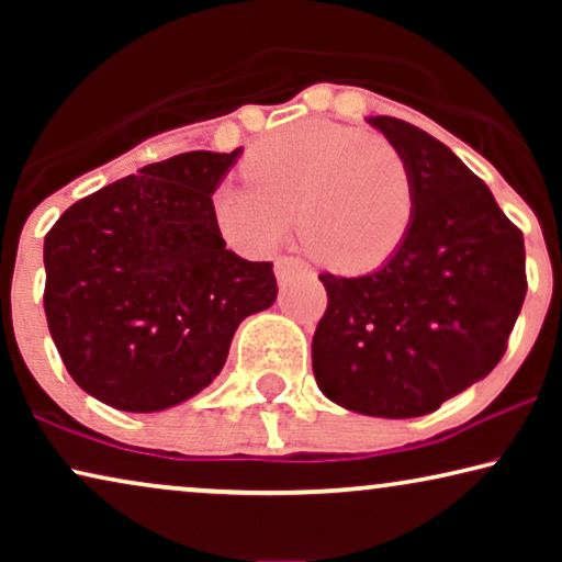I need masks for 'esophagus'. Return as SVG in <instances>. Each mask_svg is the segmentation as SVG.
<instances>
[{
	"label": "esophagus",
	"mask_w": 562,
	"mask_h": 562,
	"mask_svg": "<svg viewBox=\"0 0 562 562\" xmlns=\"http://www.w3.org/2000/svg\"><path fill=\"white\" fill-rule=\"evenodd\" d=\"M299 271H306V266L299 258L281 256L279 260H276V279H279L281 283H286L291 276L299 273Z\"/></svg>",
	"instance_id": "obj_1"
}]
</instances>
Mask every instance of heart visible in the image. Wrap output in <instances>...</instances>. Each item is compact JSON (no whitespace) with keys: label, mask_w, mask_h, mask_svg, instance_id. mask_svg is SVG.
<instances>
[{"label":"heart","mask_w":562,"mask_h":562,"mask_svg":"<svg viewBox=\"0 0 562 562\" xmlns=\"http://www.w3.org/2000/svg\"><path fill=\"white\" fill-rule=\"evenodd\" d=\"M243 173L250 189L214 194L222 235L243 250L271 252L296 217L306 256L335 273H366L394 258L417 210L402 150L335 122H296L266 137Z\"/></svg>","instance_id":"b5f03b06"}]
</instances>
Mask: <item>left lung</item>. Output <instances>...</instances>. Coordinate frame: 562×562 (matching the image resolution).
Returning a JSON list of instances; mask_svg holds the SVG:
<instances>
[{"mask_svg":"<svg viewBox=\"0 0 562 562\" xmlns=\"http://www.w3.org/2000/svg\"><path fill=\"white\" fill-rule=\"evenodd\" d=\"M412 168L417 210L398 252L366 276L322 273L312 340L322 394L342 409L409 419L494 371L527 294L525 237L494 194L425 130L366 117Z\"/></svg>","mask_w":562,"mask_h":562,"instance_id":"left-lung-1","label":"left lung"}]
</instances>
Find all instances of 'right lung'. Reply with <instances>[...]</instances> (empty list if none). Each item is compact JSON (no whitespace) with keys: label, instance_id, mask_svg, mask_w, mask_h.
<instances>
[{"label":"right lung","instance_id":"1","mask_svg":"<svg viewBox=\"0 0 562 562\" xmlns=\"http://www.w3.org/2000/svg\"><path fill=\"white\" fill-rule=\"evenodd\" d=\"M243 156L191 150L94 191L45 235V319L66 371L120 412L210 386L235 329L276 302L273 263L225 248L212 194Z\"/></svg>","mask_w":562,"mask_h":562}]
</instances>
